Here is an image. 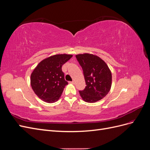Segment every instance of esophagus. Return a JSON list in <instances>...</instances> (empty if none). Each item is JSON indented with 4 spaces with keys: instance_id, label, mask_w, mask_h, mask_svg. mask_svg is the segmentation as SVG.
Instances as JSON below:
<instances>
[{
    "instance_id": "esophagus-1",
    "label": "esophagus",
    "mask_w": 150,
    "mask_h": 150,
    "mask_svg": "<svg viewBox=\"0 0 150 150\" xmlns=\"http://www.w3.org/2000/svg\"><path fill=\"white\" fill-rule=\"evenodd\" d=\"M70 83H71V84H74L75 82H74V81H71V82H70Z\"/></svg>"
}]
</instances>
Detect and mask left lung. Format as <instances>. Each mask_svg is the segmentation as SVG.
<instances>
[{
    "instance_id": "left-lung-1",
    "label": "left lung",
    "mask_w": 150,
    "mask_h": 150,
    "mask_svg": "<svg viewBox=\"0 0 150 150\" xmlns=\"http://www.w3.org/2000/svg\"><path fill=\"white\" fill-rule=\"evenodd\" d=\"M82 67L86 86L79 91L85 102L93 103L101 100L110 92L112 85L111 72L102 59L92 54L76 55Z\"/></svg>"
}]
</instances>
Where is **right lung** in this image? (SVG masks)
Listing matches in <instances>:
<instances>
[{
	"label": "right lung",
	"mask_w": 150,
	"mask_h": 150,
	"mask_svg": "<svg viewBox=\"0 0 150 150\" xmlns=\"http://www.w3.org/2000/svg\"><path fill=\"white\" fill-rule=\"evenodd\" d=\"M72 54H56L40 61L30 75V85L35 94L42 101L55 103L59 100L68 84L62 66Z\"/></svg>",
	"instance_id": "right-lung-1"
}]
</instances>
